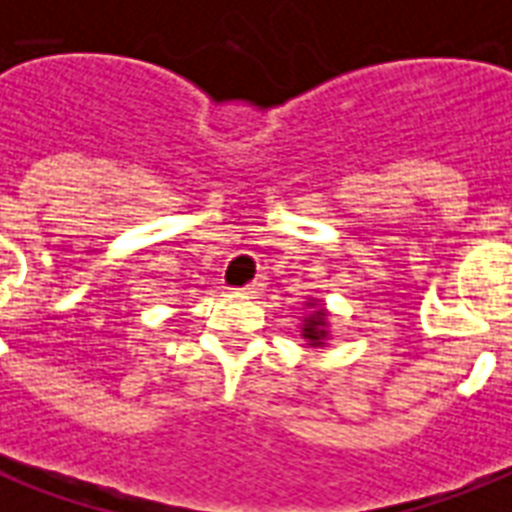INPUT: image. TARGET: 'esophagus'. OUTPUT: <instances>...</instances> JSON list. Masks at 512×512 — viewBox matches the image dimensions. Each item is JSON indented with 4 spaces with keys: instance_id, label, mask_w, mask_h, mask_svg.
<instances>
[{
    "instance_id": "1",
    "label": "esophagus",
    "mask_w": 512,
    "mask_h": 512,
    "mask_svg": "<svg viewBox=\"0 0 512 512\" xmlns=\"http://www.w3.org/2000/svg\"><path fill=\"white\" fill-rule=\"evenodd\" d=\"M265 287V279L260 276V279H255L249 287H244V295H260V289Z\"/></svg>"
}]
</instances>
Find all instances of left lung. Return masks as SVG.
Listing matches in <instances>:
<instances>
[{
    "label": "left lung",
    "instance_id": "1",
    "mask_svg": "<svg viewBox=\"0 0 512 512\" xmlns=\"http://www.w3.org/2000/svg\"><path fill=\"white\" fill-rule=\"evenodd\" d=\"M329 308L321 297H305L303 316H300V337L308 348H327L332 340V321Z\"/></svg>",
    "mask_w": 512,
    "mask_h": 512
}]
</instances>
